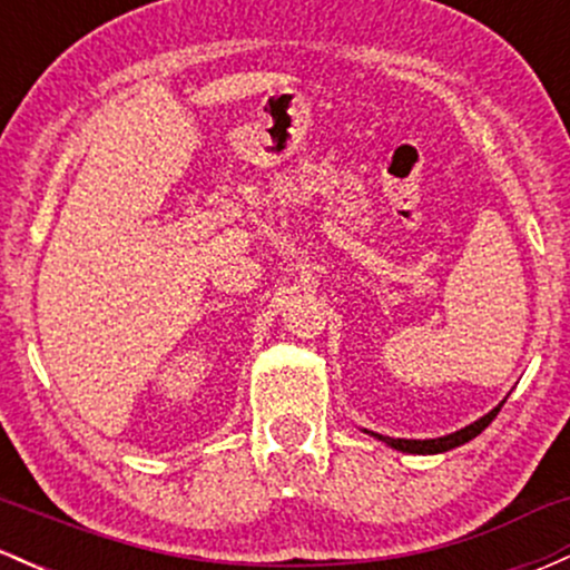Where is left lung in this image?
I'll list each match as a JSON object with an SVG mask.
<instances>
[{
  "instance_id": "1",
  "label": "left lung",
  "mask_w": 570,
  "mask_h": 570,
  "mask_svg": "<svg viewBox=\"0 0 570 570\" xmlns=\"http://www.w3.org/2000/svg\"><path fill=\"white\" fill-rule=\"evenodd\" d=\"M507 402V399H503ZM503 402L499 404V407H493L488 412V415H482L480 421L469 423V426H463L461 431H453V434L448 436H436V440H394V436H383V434H375V431H367V434L377 436V440L389 444V448L394 450H402V453H412V455H436V453H448V450L458 448V444H466L469 440H474L476 434H482L490 423H493V417L499 415V410L503 407Z\"/></svg>"
}]
</instances>
